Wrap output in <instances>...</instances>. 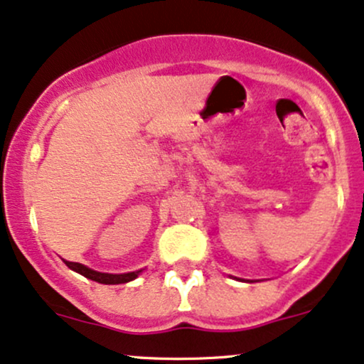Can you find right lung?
<instances>
[{"instance_id": "obj_1", "label": "right lung", "mask_w": 364, "mask_h": 364, "mask_svg": "<svg viewBox=\"0 0 364 364\" xmlns=\"http://www.w3.org/2000/svg\"><path fill=\"white\" fill-rule=\"evenodd\" d=\"M65 264L69 266L72 271H75V273H79V274H82V277H86V278L93 279V282L105 283V285H119V283L133 282V279L136 278L139 273H141V269H139V271H133V273L110 274V273H100V271L90 269V267H86L85 264H79V262H70V261H65Z\"/></svg>"}]
</instances>
